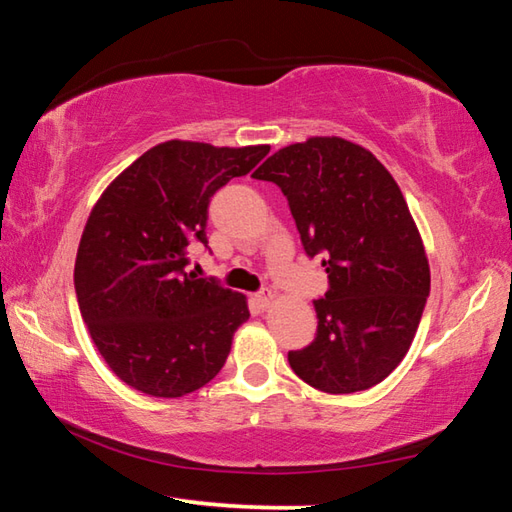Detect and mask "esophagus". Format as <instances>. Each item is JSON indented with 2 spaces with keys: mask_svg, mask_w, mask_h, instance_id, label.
Returning a JSON list of instances; mask_svg holds the SVG:
<instances>
[{
  "mask_svg": "<svg viewBox=\"0 0 512 512\" xmlns=\"http://www.w3.org/2000/svg\"><path fill=\"white\" fill-rule=\"evenodd\" d=\"M255 300H257V305H259V307H262V309H268V307L273 305L275 293L266 287V289H262V291L257 293V298H255Z\"/></svg>",
  "mask_w": 512,
  "mask_h": 512,
  "instance_id": "1",
  "label": "esophagus"
}]
</instances>
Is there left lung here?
Masks as SVG:
<instances>
[{
  "mask_svg": "<svg viewBox=\"0 0 512 512\" xmlns=\"http://www.w3.org/2000/svg\"><path fill=\"white\" fill-rule=\"evenodd\" d=\"M253 178L287 196L302 248L327 273L318 329L291 350L296 375L343 395L384 381L409 352L429 298V262L400 187L375 155L341 137L273 153Z\"/></svg>",
  "mask_w": 512,
  "mask_h": 512,
  "instance_id": "8db88e82",
  "label": "left lung"
}]
</instances>
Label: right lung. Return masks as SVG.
I'll list each match as a JSON object with an SVG mask.
<instances>
[{
  "instance_id": "1",
  "label": "right lung",
  "mask_w": 512,
  "mask_h": 512,
  "mask_svg": "<svg viewBox=\"0 0 512 512\" xmlns=\"http://www.w3.org/2000/svg\"><path fill=\"white\" fill-rule=\"evenodd\" d=\"M268 151L164 142L94 205L76 255V300L101 357L135 391L183 397L228 359L250 316L246 298L216 277L187 273L189 253L207 248L210 198Z\"/></svg>"
}]
</instances>
